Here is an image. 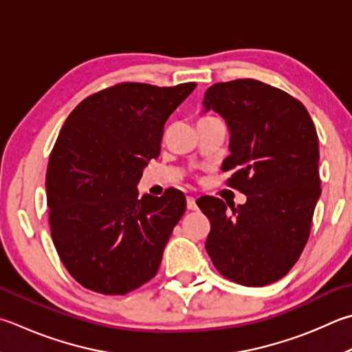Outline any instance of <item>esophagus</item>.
<instances>
[{
	"label": "esophagus",
	"mask_w": 352,
	"mask_h": 352,
	"mask_svg": "<svg viewBox=\"0 0 352 352\" xmlns=\"http://www.w3.org/2000/svg\"><path fill=\"white\" fill-rule=\"evenodd\" d=\"M186 206L189 210H195L197 209V203H195V198L194 197H188L186 198Z\"/></svg>",
	"instance_id": "34e87169"
}]
</instances>
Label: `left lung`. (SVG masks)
<instances>
[{
    "mask_svg": "<svg viewBox=\"0 0 352 352\" xmlns=\"http://www.w3.org/2000/svg\"><path fill=\"white\" fill-rule=\"evenodd\" d=\"M204 112L225 118L231 133L228 186L248 197L237 208L201 197L210 221L206 251L221 276L243 286L285 277L309 239L320 197L318 137L306 107L282 89L252 78L215 82Z\"/></svg>",
    "mask_w": 352,
    "mask_h": 352,
    "instance_id": "left-lung-1",
    "label": "left lung"
}]
</instances>
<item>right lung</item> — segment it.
<instances>
[{"label": "right lung", "instance_id": "add662e5", "mask_svg": "<svg viewBox=\"0 0 352 352\" xmlns=\"http://www.w3.org/2000/svg\"><path fill=\"white\" fill-rule=\"evenodd\" d=\"M195 86L120 82L82 100L63 124L46 174L50 234L86 289L124 296L158 272L186 197L170 188L140 198L137 184Z\"/></svg>", "mask_w": 352, "mask_h": 352}]
</instances>
